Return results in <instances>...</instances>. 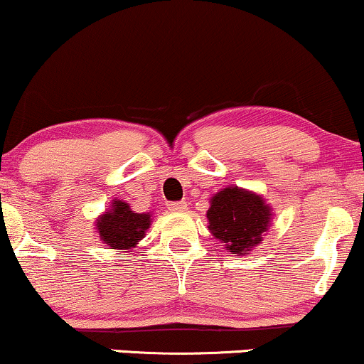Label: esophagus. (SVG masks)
I'll return each mask as SVG.
<instances>
[{"label": "esophagus", "mask_w": 364, "mask_h": 364, "mask_svg": "<svg viewBox=\"0 0 364 364\" xmlns=\"http://www.w3.org/2000/svg\"><path fill=\"white\" fill-rule=\"evenodd\" d=\"M168 208L174 211V213H185L188 210V203L186 201H174V203H169Z\"/></svg>", "instance_id": "1"}]
</instances>
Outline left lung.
<instances>
[{"instance_id":"8db88e82","label":"left lung","mask_w":364,"mask_h":364,"mask_svg":"<svg viewBox=\"0 0 364 364\" xmlns=\"http://www.w3.org/2000/svg\"><path fill=\"white\" fill-rule=\"evenodd\" d=\"M208 230L228 252L245 255L259 245L270 227L272 208L257 193L227 186L211 196Z\"/></svg>"}]
</instances>
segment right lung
I'll use <instances>...</instances> for the list:
<instances>
[{
    "label": "right lung",
    "mask_w": 364,
    "mask_h": 364,
    "mask_svg": "<svg viewBox=\"0 0 364 364\" xmlns=\"http://www.w3.org/2000/svg\"><path fill=\"white\" fill-rule=\"evenodd\" d=\"M151 225L149 213H136L122 200H112L95 222L100 240L117 250H131L142 240Z\"/></svg>",
    "instance_id": "add662e5"
}]
</instances>
